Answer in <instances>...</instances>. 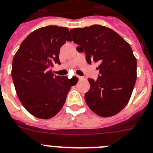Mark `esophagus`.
Listing matches in <instances>:
<instances>
[{"label": "esophagus", "instance_id": "esophagus-1", "mask_svg": "<svg viewBox=\"0 0 153 153\" xmlns=\"http://www.w3.org/2000/svg\"><path fill=\"white\" fill-rule=\"evenodd\" d=\"M76 77H77V78H78V79H79V80H82V79H83L82 77V76H79V75H76Z\"/></svg>", "mask_w": 153, "mask_h": 153}]
</instances>
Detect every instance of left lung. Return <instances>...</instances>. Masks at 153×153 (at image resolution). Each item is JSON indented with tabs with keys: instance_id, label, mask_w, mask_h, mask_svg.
Masks as SVG:
<instances>
[{
	"instance_id": "obj_1",
	"label": "left lung",
	"mask_w": 153,
	"mask_h": 153,
	"mask_svg": "<svg viewBox=\"0 0 153 153\" xmlns=\"http://www.w3.org/2000/svg\"><path fill=\"white\" fill-rule=\"evenodd\" d=\"M76 50L84 52L88 64L98 62V79H88L85 100L95 114L107 117L128 104L137 79V61L131 47L108 27L93 25L71 29Z\"/></svg>"
}]
</instances>
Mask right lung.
Returning a JSON list of instances; mask_svg holds the SVG:
<instances>
[{
  "instance_id": "1",
  "label": "right lung",
  "mask_w": 153,
  "mask_h": 153,
  "mask_svg": "<svg viewBox=\"0 0 153 153\" xmlns=\"http://www.w3.org/2000/svg\"><path fill=\"white\" fill-rule=\"evenodd\" d=\"M71 41L68 28L48 25L33 31L24 39L12 61L11 77L19 99L36 117L49 119L61 110L72 86L67 76L51 68L61 65L60 49Z\"/></svg>"
}]
</instances>
